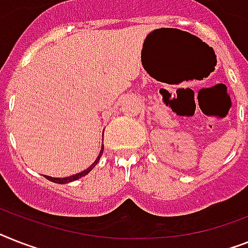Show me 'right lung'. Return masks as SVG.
Returning a JSON list of instances; mask_svg holds the SVG:
<instances>
[{
	"label": "right lung",
	"instance_id": "1",
	"mask_svg": "<svg viewBox=\"0 0 248 248\" xmlns=\"http://www.w3.org/2000/svg\"><path fill=\"white\" fill-rule=\"evenodd\" d=\"M102 146H104V144H102ZM102 152H104V147H102L101 151H100L99 157L96 158L95 162L92 163V165L90 166L89 169L85 170V171H82V172L76 173V175H72V176H68V177H63V179H57V177H50V176H46V177L48 180H50V181H53V183H57V184H67V183H71V181H75V180H77V179H79V177H82V176L87 175V173H89L90 171H91V170L93 169V167H95L96 165H97V162H99V161H100V157H101Z\"/></svg>",
	"mask_w": 248,
	"mask_h": 248
}]
</instances>
